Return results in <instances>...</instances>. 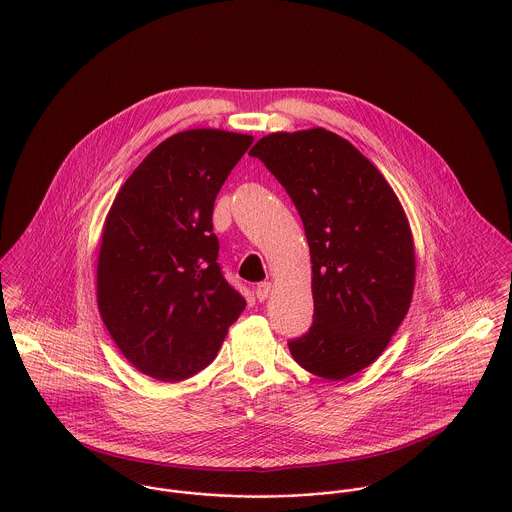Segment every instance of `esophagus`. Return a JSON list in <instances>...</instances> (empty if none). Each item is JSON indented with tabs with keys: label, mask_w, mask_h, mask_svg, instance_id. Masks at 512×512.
<instances>
[{
	"label": "esophagus",
	"mask_w": 512,
	"mask_h": 512,
	"mask_svg": "<svg viewBox=\"0 0 512 512\" xmlns=\"http://www.w3.org/2000/svg\"><path fill=\"white\" fill-rule=\"evenodd\" d=\"M272 290H274V286H272L270 282H262V284L256 286V297H258L260 301H264V299H268V295L272 293Z\"/></svg>",
	"instance_id": "obj_1"
}]
</instances>
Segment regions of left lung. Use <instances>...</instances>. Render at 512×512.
<instances>
[{"label": "left lung", "instance_id": "left-lung-1", "mask_svg": "<svg viewBox=\"0 0 512 512\" xmlns=\"http://www.w3.org/2000/svg\"><path fill=\"white\" fill-rule=\"evenodd\" d=\"M250 155L292 197L309 244L315 313L292 357L345 380L384 353L410 309L416 250L404 207L365 155L325 128L268 134Z\"/></svg>", "mask_w": 512, "mask_h": 512}]
</instances>
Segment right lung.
<instances>
[{
    "mask_svg": "<svg viewBox=\"0 0 512 512\" xmlns=\"http://www.w3.org/2000/svg\"><path fill=\"white\" fill-rule=\"evenodd\" d=\"M252 142L215 128L179 132L147 153L106 215L98 311L128 363L155 380L211 365L246 307L220 272L213 207Z\"/></svg>",
    "mask_w": 512,
    "mask_h": 512,
    "instance_id": "obj_1",
    "label": "right lung"
}]
</instances>
